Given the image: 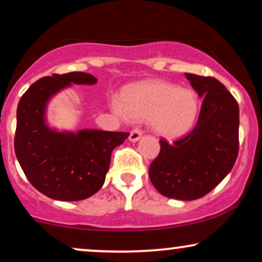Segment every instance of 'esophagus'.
Listing matches in <instances>:
<instances>
[{"instance_id": "obj_1", "label": "esophagus", "mask_w": 262, "mask_h": 262, "mask_svg": "<svg viewBox=\"0 0 262 262\" xmlns=\"http://www.w3.org/2000/svg\"><path fill=\"white\" fill-rule=\"evenodd\" d=\"M140 138H141V130H140V129H138V128L133 129V130L130 132V135H129V140L133 141V143L139 140Z\"/></svg>"}]
</instances>
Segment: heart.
<instances>
[{"mask_svg": "<svg viewBox=\"0 0 262 262\" xmlns=\"http://www.w3.org/2000/svg\"><path fill=\"white\" fill-rule=\"evenodd\" d=\"M111 106L122 118L149 119L151 129L166 139L187 134L199 113V102L193 91L163 80L135 85L125 91L124 99L113 97Z\"/></svg>", "mask_w": 262, "mask_h": 262, "instance_id": "heart-1", "label": "heart"}]
</instances>
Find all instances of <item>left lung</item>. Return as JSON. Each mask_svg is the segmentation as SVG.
I'll return each mask as SVG.
<instances>
[{"label":"left lung","mask_w":262,"mask_h":262,"mask_svg":"<svg viewBox=\"0 0 262 262\" xmlns=\"http://www.w3.org/2000/svg\"><path fill=\"white\" fill-rule=\"evenodd\" d=\"M203 97L193 130L161 150L149 168L150 181L163 196L195 200L210 193L232 171L239 150V106L221 81L185 73Z\"/></svg>","instance_id":"obj_1"}]
</instances>
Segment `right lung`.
Instances as JSON below:
<instances>
[{
    "label": "right lung",
    "instance_id": "add662e5",
    "mask_svg": "<svg viewBox=\"0 0 262 262\" xmlns=\"http://www.w3.org/2000/svg\"><path fill=\"white\" fill-rule=\"evenodd\" d=\"M97 79L83 72L53 74L35 81L18 103L14 150L18 162L33 187L51 199L84 200L99 191L108 172L112 150L129 133L51 128L47 105L72 84L93 85Z\"/></svg>",
    "mask_w": 262,
    "mask_h": 262
}]
</instances>
